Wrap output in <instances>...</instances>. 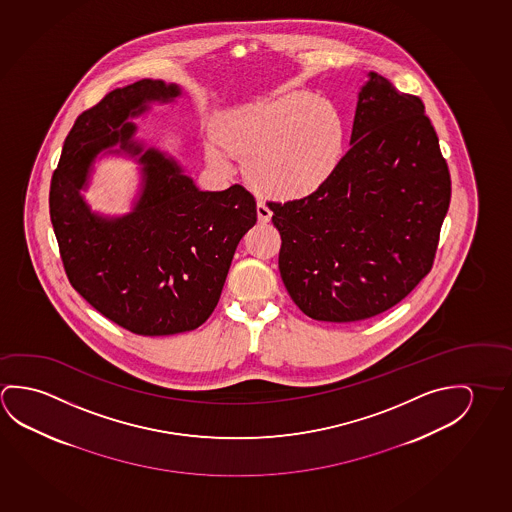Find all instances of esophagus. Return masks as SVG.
<instances>
[{
	"mask_svg": "<svg viewBox=\"0 0 512 512\" xmlns=\"http://www.w3.org/2000/svg\"><path fill=\"white\" fill-rule=\"evenodd\" d=\"M256 210H258V219L263 224H267L268 220L272 219V211L268 208L267 204L263 203V201H258V206H256Z\"/></svg>",
	"mask_w": 512,
	"mask_h": 512,
	"instance_id": "obj_1",
	"label": "esophagus"
}]
</instances>
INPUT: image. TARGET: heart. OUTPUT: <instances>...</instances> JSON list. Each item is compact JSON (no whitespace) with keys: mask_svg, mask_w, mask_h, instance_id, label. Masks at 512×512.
<instances>
[{"mask_svg":"<svg viewBox=\"0 0 512 512\" xmlns=\"http://www.w3.org/2000/svg\"><path fill=\"white\" fill-rule=\"evenodd\" d=\"M217 135L231 155L249 158V174L258 187L279 197H302L333 176L345 126L340 112L324 99L290 92L222 117ZM225 152L210 146L208 158L228 167Z\"/></svg>","mask_w":512,"mask_h":512,"instance_id":"1","label":"heart"}]
</instances>
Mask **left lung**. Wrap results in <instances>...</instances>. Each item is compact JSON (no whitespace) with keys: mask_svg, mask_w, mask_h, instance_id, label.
<instances>
[{"mask_svg":"<svg viewBox=\"0 0 512 512\" xmlns=\"http://www.w3.org/2000/svg\"><path fill=\"white\" fill-rule=\"evenodd\" d=\"M350 144L313 194L267 203L284 286L322 322H359L406 299L432 268L452 194L422 99L381 74L359 92Z\"/></svg>","mask_w":512,"mask_h":512,"instance_id":"1","label":"left lung"}]
</instances>
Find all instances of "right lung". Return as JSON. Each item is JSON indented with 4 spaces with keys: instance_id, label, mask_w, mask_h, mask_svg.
<instances>
[{
    "instance_id": "right-lung-1",
    "label": "right lung",
    "mask_w": 512,
    "mask_h": 512,
    "mask_svg": "<svg viewBox=\"0 0 512 512\" xmlns=\"http://www.w3.org/2000/svg\"><path fill=\"white\" fill-rule=\"evenodd\" d=\"M178 85L140 80L106 94L78 115L51 178L49 215L65 274L103 317L140 336L203 325L220 299L236 245L256 224V201L242 185L201 192L156 151L142 156L146 187L121 219L90 213L80 195L94 156L119 142L140 153L130 117L151 101H172Z\"/></svg>"
}]
</instances>
